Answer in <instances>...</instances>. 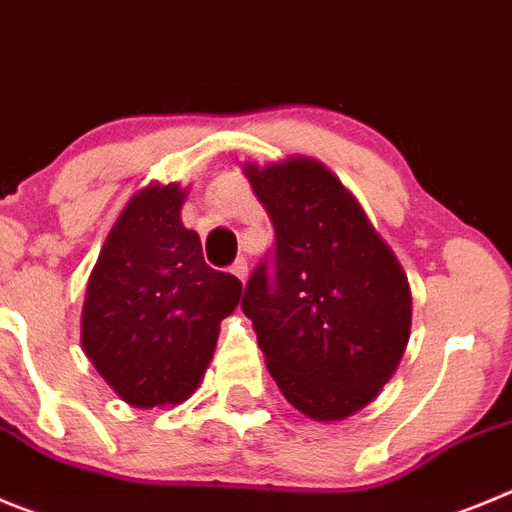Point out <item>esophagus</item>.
Returning a JSON list of instances; mask_svg holds the SVG:
<instances>
[{
  "instance_id": "esophagus-1",
  "label": "esophagus",
  "mask_w": 512,
  "mask_h": 512,
  "mask_svg": "<svg viewBox=\"0 0 512 512\" xmlns=\"http://www.w3.org/2000/svg\"><path fill=\"white\" fill-rule=\"evenodd\" d=\"M232 273L237 275V278L242 280V283H245V280H247V273H250V267H247V260H245V257H239V260L234 262V265H232Z\"/></svg>"
}]
</instances>
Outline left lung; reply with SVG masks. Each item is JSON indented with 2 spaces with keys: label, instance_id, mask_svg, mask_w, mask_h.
I'll return each instance as SVG.
<instances>
[{
  "label": "left lung",
  "instance_id": "1",
  "mask_svg": "<svg viewBox=\"0 0 512 512\" xmlns=\"http://www.w3.org/2000/svg\"><path fill=\"white\" fill-rule=\"evenodd\" d=\"M275 229L242 311L280 393L339 421L370 403L411 334V288L347 188L316 160L245 170Z\"/></svg>",
  "mask_w": 512,
  "mask_h": 512
}]
</instances>
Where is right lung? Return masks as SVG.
Segmentation results:
<instances>
[{"instance_id":"1","label":"right lung","mask_w":512,"mask_h":512,"mask_svg":"<svg viewBox=\"0 0 512 512\" xmlns=\"http://www.w3.org/2000/svg\"><path fill=\"white\" fill-rule=\"evenodd\" d=\"M183 191L150 186L127 204L89 278L84 352L137 408L178 405L199 388L242 283L206 265L181 222Z\"/></svg>"}]
</instances>
